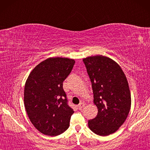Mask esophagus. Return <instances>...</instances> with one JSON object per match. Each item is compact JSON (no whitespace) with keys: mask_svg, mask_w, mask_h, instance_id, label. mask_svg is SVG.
Returning a JSON list of instances; mask_svg holds the SVG:
<instances>
[{"mask_svg":"<svg viewBox=\"0 0 150 150\" xmlns=\"http://www.w3.org/2000/svg\"><path fill=\"white\" fill-rule=\"evenodd\" d=\"M85 106V104L84 103V102H81V103H80V104H79V106H78V107H79V109H82V108H83Z\"/></svg>","mask_w":150,"mask_h":150,"instance_id":"1","label":"esophagus"}]
</instances>
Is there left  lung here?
Masks as SVG:
<instances>
[{
	"label": "left lung",
	"instance_id": "obj_1",
	"mask_svg": "<svg viewBox=\"0 0 150 150\" xmlns=\"http://www.w3.org/2000/svg\"><path fill=\"white\" fill-rule=\"evenodd\" d=\"M83 61L98 109L97 116L88 121V126L96 134L107 136L116 132L128 115L131 95L128 81L120 65L108 57L97 55Z\"/></svg>",
	"mask_w": 150,
	"mask_h": 150
}]
</instances>
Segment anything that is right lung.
Masks as SVG:
<instances>
[{"label": "right lung", "mask_w": 150, "mask_h": 150, "mask_svg": "<svg viewBox=\"0 0 150 150\" xmlns=\"http://www.w3.org/2000/svg\"><path fill=\"white\" fill-rule=\"evenodd\" d=\"M74 63V59L48 58L37 65L26 80L24 106L33 125L42 134L57 136L69 128L74 110L68 105L63 82Z\"/></svg>", "instance_id": "obj_1"}]
</instances>
